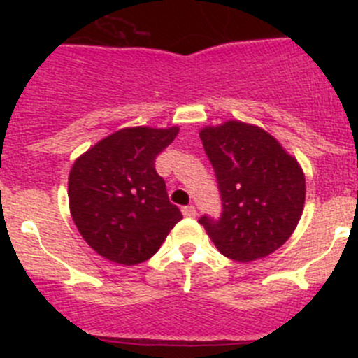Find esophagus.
I'll use <instances>...</instances> for the list:
<instances>
[{
    "mask_svg": "<svg viewBox=\"0 0 358 358\" xmlns=\"http://www.w3.org/2000/svg\"><path fill=\"white\" fill-rule=\"evenodd\" d=\"M182 213H183V216H185V218H196V215H197L196 208H194L192 204L185 206V208H182Z\"/></svg>",
    "mask_w": 358,
    "mask_h": 358,
    "instance_id": "obj_1",
    "label": "esophagus"
}]
</instances>
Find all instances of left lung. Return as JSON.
Returning <instances> with one entry per match:
<instances>
[{
    "mask_svg": "<svg viewBox=\"0 0 358 358\" xmlns=\"http://www.w3.org/2000/svg\"><path fill=\"white\" fill-rule=\"evenodd\" d=\"M222 196L220 218L199 223L223 256L265 258L291 237L305 206L301 166L258 126L227 121L199 133Z\"/></svg>",
    "mask_w": 358,
    "mask_h": 358,
    "instance_id": "left-lung-1",
    "label": "left lung"
}]
</instances>
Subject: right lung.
Listing matches in <instances>:
<instances>
[{
    "label": "right lung",
    "instance_id": "obj_1",
    "mask_svg": "<svg viewBox=\"0 0 358 358\" xmlns=\"http://www.w3.org/2000/svg\"><path fill=\"white\" fill-rule=\"evenodd\" d=\"M176 135V126L124 128L76 159L69 173L71 215L100 256L138 265L156 255L183 218L156 171V157Z\"/></svg>",
    "mask_w": 358,
    "mask_h": 358
}]
</instances>
